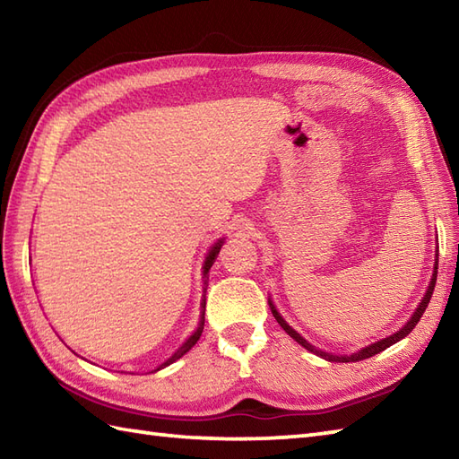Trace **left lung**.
I'll return each instance as SVG.
<instances>
[{
	"label": "left lung",
	"instance_id": "1",
	"mask_svg": "<svg viewBox=\"0 0 459 459\" xmlns=\"http://www.w3.org/2000/svg\"><path fill=\"white\" fill-rule=\"evenodd\" d=\"M437 273H438V264L434 265V275H432V279H430V285H429V289H427V292H425V297H422V300H420V304H419V308L415 310V314L411 316V320L402 327V330H399L397 333H394V335H390V337H385V339H382V342H376L374 345H368V347H364V349H360L359 352H352V355H349V357H337V355H330V352H324V351H320V349H316L314 345H310L307 339L304 337H300V333H297L295 330H292V327L281 318L279 316V312L275 310V307L272 302V312H273V316H275V320L279 322V325L283 327V330L295 339L297 343H300L304 349L307 351H310V352H314V355H318V357H322V359H325V360H330V362H357V360H362V359H370V357H374V355H378V352H382L384 349H387L390 345H394V343H397L399 339H403L405 335H409L411 332H413V327L419 324V320H420V316L425 314V310H427V307H429V302H430V297H432V290H434V285H437Z\"/></svg>",
	"mask_w": 459,
	"mask_h": 459
}]
</instances>
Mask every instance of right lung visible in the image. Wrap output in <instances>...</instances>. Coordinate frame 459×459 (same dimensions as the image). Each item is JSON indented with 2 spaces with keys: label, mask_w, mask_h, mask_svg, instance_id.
Instances as JSON below:
<instances>
[{
  "label": "right lung",
  "mask_w": 459,
  "mask_h": 459,
  "mask_svg": "<svg viewBox=\"0 0 459 459\" xmlns=\"http://www.w3.org/2000/svg\"><path fill=\"white\" fill-rule=\"evenodd\" d=\"M221 246H222V240H219L213 248H211V252H209V255H207V260H205V265H204V287H207V283H209V269H211V265H213V262L217 260V255H219V250H221ZM205 290V289H204ZM204 325H205V297H204V302H202V320H199V325H197V330L194 332V335L187 339V342L174 352V355L164 362V364H160V367L157 368V370H160V368H164V367H169V364H172L174 360H178L182 355H186L187 351H190L195 343H197V339L202 337V332H204Z\"/></svg>",
  "instance_id": "right-lung-1"
}]
</instances>
